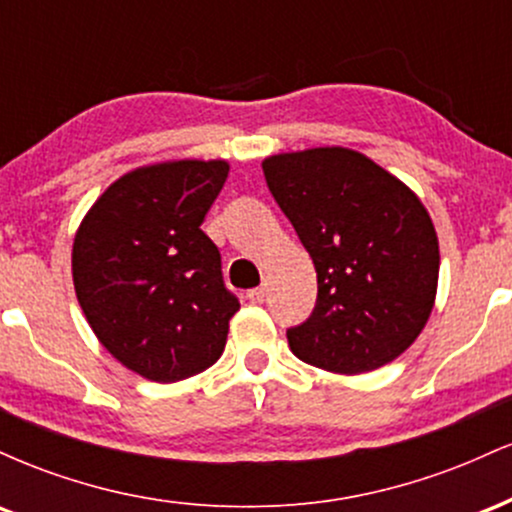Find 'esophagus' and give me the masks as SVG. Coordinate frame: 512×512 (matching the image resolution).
I'll return each mask as SVG.
<instances>
[{"label": "esophagus", "instance_id": "obj_1", "mask_svg": "<svg viewBox=\"0 0 512 512\" xmlns=\"http://www.w3.org/2000/svg\"><path fill=\"white\" fill-rule=\"evenodd\" d=\"M264 296H267V291H264L262 286H257V289L248 291V298H250L252 303H262V301H264Z\"/></svg>", "mask_w": 512, "mask_h": 512}]
</instances>
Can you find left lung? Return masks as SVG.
<instances>
[{
  "mask_svg": "<svg viewBox=\"0 0 512 512\" xmlns=\"http://www.w3.org/2000/svg\"><path fill=\"white\" fill-rule=\"evenodd\" d=\"M262 170L317 272L313 315L286 332L293 354L339 375L395 361L438 291V236L421 199L344 146L267 156Z\"/></svg>",
  "mask_w": 512,
  "mask_h": 512,
  "instance_id": "8db88e82",
  "label": "left lung"
}]
</instances>
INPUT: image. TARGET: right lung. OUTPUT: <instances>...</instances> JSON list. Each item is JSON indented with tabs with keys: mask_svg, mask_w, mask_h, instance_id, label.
<instances>
[{
	"mask_svg": "<svg viewBox=\"0 0 512 512\" xmlns=\"http://www.w3.org/2000/svg\"><path fill=\"white\" fill-rule=\"evenodd\" d=\"M228 161L134 168L76 228L72 279L88 325L122 366L178 383L214 366L240 303L226 291L219 248L202 231Z\"/></svg>",
	"mask_w": 512,
	"mask_h": 512,
	"instance_id": "1",
	"label": "right lung"
}]
</instances>
